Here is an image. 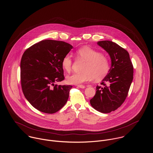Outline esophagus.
I'll return each mask as SVG.
<instances>
[{
  "mask_svg": "<svg viewBox=\"0 0 153 153\" xmlns=\"http://www.w3.org/2000/svg\"><path fill=\"white\" fill-rule=\"evenodd\" d=\"M78 87L80 88H82H82H85V87L84 85H78Z\"/></svg>",
  "mask_w": 153,
  "mask_h": 153,
  "instance_id": "34e87169",
  "label": "esophagus"
}]
</instances>
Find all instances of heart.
<instances>
[{
  "label": "heart",
  "mask_w": 153,
  "mask_h": 153,
  "mask_svg": "<svg viewBox=\"0 0 153 153\" xmlns=\"http://www.w3.org/2000/svg\"><path fill=\"white\" fill-rule=\"evenodd\" d=\"M77 58L85 61L80 73H74L67 76L66 81L70 84H81L90 81L103 79L109 72L110 63L108 58L98 51L87 46L79 48L76 52ZM72 59L69 55H65L62 61V68L67 72L71 69Z\"/></svg>",
  "instance_id": "obj_1"
}]
</instances>
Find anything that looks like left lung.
Listing matches in <instances>:
<instances>
[{
	"label": "left lung",
	"mask_w": 153,
	"mask_h": 153,
	"mask_svg": "<svg viewBox=\"0 0 153 153\" xmlns=\"http://www.w3.org/2000/svg\"><path fill=\"white\" fill-rule=\"evenodd\" d=\"M97 44L109 54L111 65L101 83L102 87L97 86L90 104L100 112L109 113L120 107L127 97L133 79V66L128 52L118 44L109 41Z\"/></svg>",
	"instance_id": "1"
}]
</instances>
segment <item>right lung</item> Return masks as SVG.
<instances>
[{
	"label": "right lung",
	"mask_w": 153,
	"mask_h": 153,
	"mask_svg": "<svg viewBox=\"0 0 153 153\" xmlns=\"http://www.w3.org/2000/svg\"><path fill=\"white\" fill-rule=\"evenodd\" d=\"M72 48L65 42L47 39L34 44L23 53L21 61L22 91L35 108L53 114L66 103L72 87L54 83L64 79L61 61Z\"/></svg>",
	"instance_id": "1"
}]
</instances>
